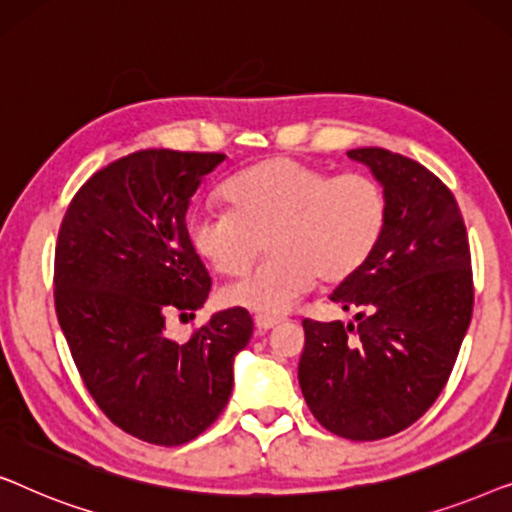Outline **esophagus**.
I'll return each mask as SVG.
<instances>
[{"instance_id": "34e87169", "label": "esophagus", "mask_w": 512, "mask_h": 512, "mask_svg": "<svg viewBox=\"0 0 512 512\" xmlns=\"http://www.w3.org/2000/svg\"><path fill=\"white\" fill-rule=\"evenodd\" d=\"M256 321V328L261 333H268L270 328H275L282 324V317H270V314H258V317L254 319Z\"/></svg>"}]
</instances>
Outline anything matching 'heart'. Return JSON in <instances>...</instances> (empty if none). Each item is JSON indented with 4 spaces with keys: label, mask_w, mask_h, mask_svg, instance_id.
Returning <instances> with one entry per match:
<instances>
[{
    "label": "heart",
    "mask_w": 512,
    "mask_h": 512,
    "mask_svg": "<svg viewBox=\"0 0 512 512\" xmlns=\"http://www.w3.org/2000/svg\"><path fill=\"white\" fill-rule=\"evenodd\" d=\"M230 207L195 209L188 237L223 277H242L265 237L268 258L226 291L230 305L277 314L314 279L340 284L375 254L387 228V195L366 174H335L270 158L237 172L223 186Z\"/></svg>",
    "instance_id": "heart-1"
}]
</instances>
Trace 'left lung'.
<instances>
[{"label": "left lung", "instance_id": "obj_1", "mask_svg": "<svg viewBox=\"0 0 512 512\" xmlns=\"http://www.w3.org/2000/svg\"><path fill=\"white\" fill-rule=\"evenodd\" d=\"M387 195V228L370 261L331 293L356 324L305 319L298 380L335 436L380 440L415 424L447 384L473 314L464 216L417 160L352 149Z\"/></svg>", "mask_w": 512, "mask_h": 512}]
</instances>
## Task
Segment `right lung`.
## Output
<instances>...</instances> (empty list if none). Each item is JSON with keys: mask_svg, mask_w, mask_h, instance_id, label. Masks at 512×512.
<instances>
[{"mask_svg": "<svg viewBox=\"0 0 512 512\" xmlns=\"http://www.w3.org/2000/svg\"><path fill=\"white\" fill-rule=\"evenodd\" d=\"M223 153L146 149L95 172L69 202L55 244V312L100 410L151 445H184L216 422L233 361L254 333L244 307L216 312L186 342L212 291L186 214Z\"/></svg>", "mask_w": 512, "mask_h": 512, "instance_id": "right-lung-1", "label": "right lung"}]
</instances>
